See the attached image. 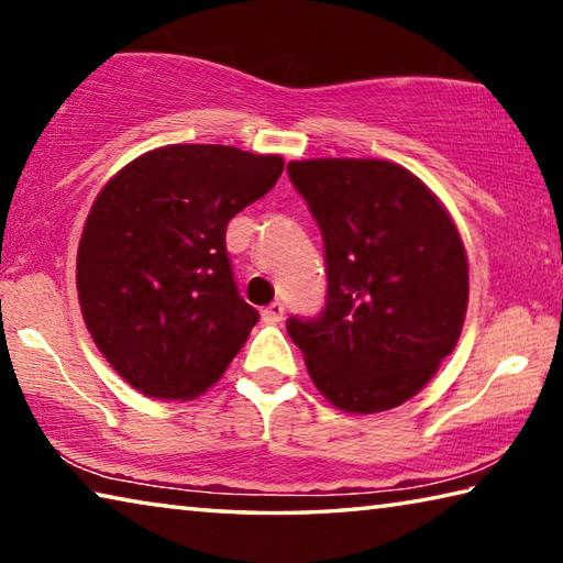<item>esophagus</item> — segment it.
Returning <instances> with one entry per match:
<instances>
[{"mask_svg": "<svg viewBox=\"0 0 563 563\" xmlns=\"http://www.w3.org/2000/svg\"><path fill=\"white\" fill-rule=\"evenodd\" d=\"M283 316H285V305H283V302H278V300L271 302L268 308L263 310V320H265V322H271V325H278V322L283 320Z\"/></svg>", "mask_w": 563, "mask_h": 563, "instance_id": "34e87169", "label": "esophagus"}]
</instances>
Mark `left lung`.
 Instances as JSON below:
<instances>
[{
    "label": "left lung",
    "mask_w": 563,
    "mask_h": 563,
    "mask_svg": "<svg viewBox=\"0 0 563 563\" xmlns=\"http://www.w3.org/2000/svg\"><path fill=\"white\" fill-rule=\"evenodd\" d=\"M288 176L325 241V310L285 322L312 383L352 415L407 402L464 325L470 265L452 216L393 161H290Z\"/></svg>",
    "instance_id": "8db88e82"
}]
</instances>
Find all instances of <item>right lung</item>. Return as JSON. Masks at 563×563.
Segmentation results:
<instances>
[{
    "label": "right lung",
    "mask_w": 563,
    "mask_h": 563,
    "mask_svg": "<svg viewBox=\"0 0 563 563\" xmlns=\"http://www.w3.org/2000/svg\"><path fill=\"white\" fill-rule=\"evenodd\" d=\"M283 166L233 146L170 144L101 188L76 253V290L99 352L133 389L194 399L223 377L258 322L238 295L225 228Z\"/></svg>",
    "instance_id": "1"
}]
</instances>
